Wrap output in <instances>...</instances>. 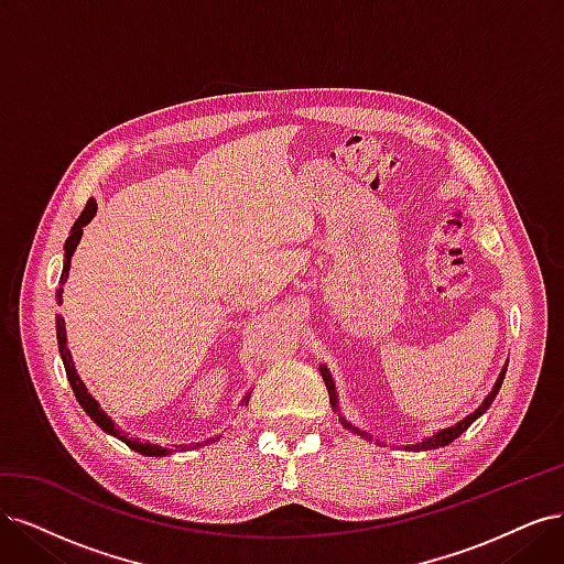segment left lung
Here are the masks:
<instances>
[{
	"label": "left lung",
	"instance_id": "obj_1",
	"mask_svg": "<svg viewBox=\"0 0 564 564\" xmlns=\"http://www.w3.org/2000/svg\"><path fill=\"white\" fill-rule=\"evenodd\" d=\"M319 371H322V379H324V386H327V390H329V402H332V406H334V412H338V400H336V388H334V381H332V373L327 371V367H319ZM503 377H506V369L499 373V381H497V386L491 388V392L489 395L485 398V402L475 409V412L470 414V416H466L464 421H458L456 425H452V429H445V431H440L437 435H433V437H429V440H423V442H416V445H412V447H406V449H437V447H445V445H449L452 440H456L460 433H466L468 429H470V423L475 421V419H480L487 409H489V404L494 402V398H497V392H499V388H501V383H503ZM340 419V423H344V429H348L350 433H360L362 437H367V440H371L365 431H360V429H355V425H350L344 416H338Z\"/></svg>",
	"mask_w": 564,
	"mask_h": 564
}]
</instances>
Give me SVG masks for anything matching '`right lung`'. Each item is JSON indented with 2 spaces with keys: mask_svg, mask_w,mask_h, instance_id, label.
Instances as JSON below:
<instances>
[{
  "mask_svg": "<svg viewBox=\"0 0 564 564\" xmlns=\"http://www.w3.org/2000/svg\"><path fill=\"white\" fill-rule=\"evenodd\" d=\"M94 214H96V199L94 197H89V202H87V207H84V212L79 214V218L75 220V226H73V232H70V237H67L65 240V263H63V272H61V282H58V289H56V301H58V305H61V299H63V284H65V280H67V272H70V256L75 253V247H77V242H79V237H82V228L89 224V220L94 218ZM56 336H58V350H61V357H63V365H65V373H67V381H70V386H73V392H75V398H77V402L82 404V409L84 412H87L89 416H91V421L98 425V429H104L108 435H115V437H119L122 442H127V445L133 449V452H139V454H145V456H164V454H169V449L166 447H158V445H150V442H139V440H131V437H127V433H122V431H117L115 429V423L110 421V416H106V412L104 409L98 406V402L89 395L87 392V388H84V383L79 381V377H77V371H75V365H73V355H70V350H67V344H65V319L58 315L56 317ZM249 395L251 392H247L245 395V400L249 402ZM209 440H204V445H207ZM214 442V440H212ZM202 442H197L195 447H199ZM178 449V447H176Z\"/></svg>",
  "mask_w": 564,
  "mask_h": 564,
  "instance_id": "right-lung-1",
  "label": "right lung"
}]
</instances>
